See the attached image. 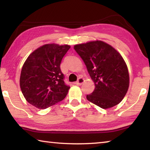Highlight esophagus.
I'll list each match as a JSON object with an SVG mask.
<instances>
[{"label": "esophagus", "instance_id": "34e87169", "mask_svg": "<svg viewBox=\"0 0 150 150\" xmlns=\"http://www.w3.org/2000/svg\"><path fill=\"white\" fill-rule=\"evenodd\" d=\"M84 82V79L83 77H80V78H79L78 81H77V82H75V84H76V85H81V84H82Z\"/></svg>", "mask_w": 150, "mask_h": 150}]
</instances>
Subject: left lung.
Wrapping results in <instances>:
<instances>
[{
    "mask_svg": "<svg viewBox=\"0 0 150 150\" xmlns=\"http://www.w3.org/2000/svg\"><path fill=\"white\" fill-rule=\"evenodd\" d=\"M83 59L95 88L86 95L89 102L102 109L111 108L124 98L129 86V74L120 53L101 40L74 46Z\"/></svg>",
    "mask_w": 150,
    "mask_h": 150,
    "instance_id": "obj_1",
    "label": "left lung"
}]
</instances>
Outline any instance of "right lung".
I'll list each match as a JSON object with an SVG mask.
<instances>
[{"label": "right lung", "instance_id": "add662e5", "mask_svg": "<svg viewBox=\"0 0 150 150\" xmlns=\"http://www.w3.org/2000/svg\"><path fill=\"white\" fill-rule=\"evenodd\" d=\"M54 43L40 47L24 62L20 85L27 102L44 110L63 100L70 88L64 81L62 59L70 48Z\"/></svg>", "mask_w": 150, "mask_h": 150}]
</instances>
